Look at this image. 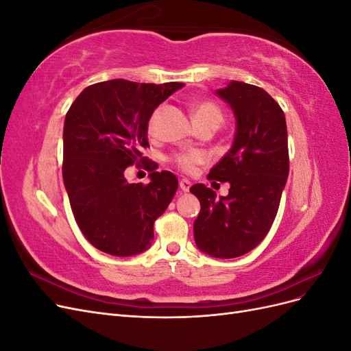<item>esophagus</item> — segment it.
<instances>
[{
  "label": "esophagus",
  "instance_id": "34e87169",
  "mask_svg": "<svg viewBox=\"0 0 351 351\" xmlns=\"http://www.w3.org/2000/svg\"><path fill=\"white\" fill-rule=\"evenodd\" d=\"M190 186H192V183H190L189 180H186V178L180 180V189H182L183 192H189V190H190Z\"/></svg>",
  "mask_w": 351,
  "mask_h": 351
}]
</instances>
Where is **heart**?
<instances>
[{
	"label": "heart",
	"mask_w": 351,
	"mask_h": 351,
	"mask_svg": "<svg viewBox=\"0 0 351 351\" xmlns=\"http://www.w3.org/2000/svg\"><path fill=\"white\" fill-rule=\"evenodd\" d=\"M156 111L152 114L151 117V129L155 124L156 120ZM193 120L196 125L200 124H205V123H217L218 125L222 123V112L221 110L217 107L214 102H209V101H200L197 102L195 107H193ZM173 161L174 164L182 168L183 171H193V169L204 162V155L199 154V152H189V154H176L173 156Z\"/></svg>",
	"instance_id": "b5f03b06"
}]
</instances>
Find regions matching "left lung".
I'll return each instance as SVG.
<instances>
[{
    "instance_id": "obj_1",
    "label": "left lung",
    "mask_w": 351,
    "mask_h": 351,
    "mask_svg": "<svg viewBox=\"0 0 351 351\" xmlns=\"http://www.w3.org/2000/svg\"><path fill=\"white\" fill-rule=\"evenodd\" d=\"M217 95L232 110L236 133L208 180L227 182L230 190L217 197L205 184L192 186L200 202L193 234L199 250L232 259L256 247L277 217L289 177V141L285 115L267 90L231 80Z\"/></svg>"
}]
</instances>
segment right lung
I'll use <instances>...</instances> for the list:
<instances>
[{
	"label": "right lung",
	"mask_w": 351,
	"mask_h": 351,
	"mask_svg": "<svg viewBox=\"0 0 351 351\" xmlns=\"http://www.w3.org/2000/svg\"><path fill=\"white\" fill-rule=\"evenodd\" d=\"M184 83H136L124 79L95 83L71 104L62 142V180L83 236L104 253L133 256L151 247L154 222L173 200L178 182L156 162L142 158L147 124L159 104ZM145 161L147 185H130L125 168Z\"/></svg>",
	"instance_id": "1"
}]
</instances>
